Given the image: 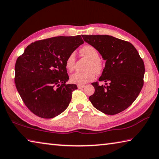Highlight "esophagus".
I'll list each match as a JSON object with an SVG mask.
<instances>
[{"label":"esophagus","mask_w":159,"mask_h":159,"mask_svg":"<svg viewBox=\"0 0 159 159\" xmlns=\"http://www.w3.org/2000/svg\"><path fill=\"white\" fill-rule=\"evenodd\" d=\"M85 86L84 85H77V88L80 89H82L83 88H84Z\"/></svg>","instance_id":"34e87169"}]
</instances>
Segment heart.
<instances>
[{"instance_id":"b5f03b06","label":"heart","mask_w":159,"mask_h":159,"mask_svg":"<svg viewBox=\"0 0 159 159\" xmlns=\"http://www.w3.org/2000/svg\"><path fill=\"white\" fill-rule=\"evenodd\" d=\"M80 54L82 56L88 58L89 62L86 66L85 72H76L70 75V82L78 85L85 84L86 83L91 82L95 77V73H99L102 70V64L100 60V55L95 47L86 45L80 49ZM75 64V54L70 53L67 57L65 61V66L68 71L74 69Z\"/></svg>"}]
</instances>
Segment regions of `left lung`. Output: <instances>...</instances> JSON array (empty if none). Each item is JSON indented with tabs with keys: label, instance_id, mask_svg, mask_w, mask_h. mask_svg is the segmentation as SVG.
<instances>
[{
	"label": "left lung",
	"instance_id": "8db88e82",
	"mask_svg": "<svg viewBox=\"0 0 159 159\" xmlns=\"http://www.w3.org/2000/svg\"><path fill=\"white\" fill-rule=\"evenodd\" d=\"M95 47L105 60L99 85L91 84L95 93L89 97L93 105L107 115H115L129 107L139 96L143 86L145 65L132 44L109 35H82ZM109 84L107 85V83Z\"/></svg>",
	"mask_w": 159,
	"mask_h": 159
}]
</instances>
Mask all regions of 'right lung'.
<instances>
[{"label": "right lung", "instance_id": "right-lung-1", "mask_svg": "<svg viewBox=\"0 0 159 159\" xmlns=\"http://www.w3.org/2000/svg\"><path fill=\"white\" fill-rule=\"evenodd\" d=\"M83 43L80 35L49 38L32 43L18 57L16 87L23 102L35 115L52 118L67 109L77 86L66 84L69 77L65 61Z\"/></svg>", "mask_w": 159, "mask_h": 159}]
</instances>
